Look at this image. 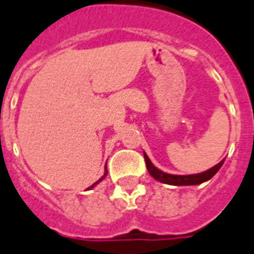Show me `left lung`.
<instances>
[{"label": "left lung", "instance_id": "obj_1", "mask_svg": "<svg viewBox=\"0 0 254 254\" xmlns=\"http://www.w3.org/2000/svg\"><path fill=\"white\" fill-rule=\"evenodd\" d=\"M144 160L145 166H147V170H148L149 175L154 179H156L158 182L166 183V184H171V186H197V184H201L204 182H208L209 179H212L217 174V171L221 168V166L224 164V160L216 164L215 167H212L211 170L205 171V172H201V174L196 175H171L163 172L159 168L151 163V160L148 159V156L144 154Z\"/></svg>", "mask_w": 254, "mask_h": 254}]
</instances>
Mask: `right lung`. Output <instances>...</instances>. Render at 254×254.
<instances>
[{"instance_id": "add662e5", "label": "right lung", "mask_w": 254, "mask_h": 254, "mask_svg": "<svg viewBox=\"0 0 254 254\" xmlns=\"http://www.w3.org/2000/svg\"><path fill=\"white\" fill-rule=\"evenodd\" d=\"M106 176H107V170H106L105 175H103V176H102V178H100V179H99V180H98V182H96V183H94V184H92V186H91V187H90V188H94V187H95V186H96V184H98V183H99V182H102V180H103V179H105V178H106ZM90 188H88V190H90Z\"/></svg>"}]
</instances>
